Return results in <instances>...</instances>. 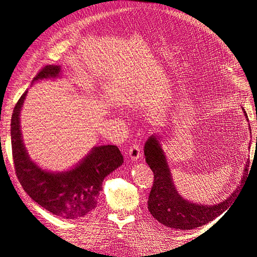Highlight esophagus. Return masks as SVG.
I'll use <instances>...</instances> for the list:
<instances>
[{
    "instance_id": "1",
    "label": "esophagus",
    "mask_w": 257,
    "mask_h": 257,
    "mask_svg": "<svg viewBox=\"0 0 257 257\" xmlns=\"http://www.w3.org/2000/svg\"><path fill=\"white\" fill-rule=\"evenodd\" d=\"M127 154L130 155L131 160L133 161V162H135V161L141 159V157H142V154H141V148H139L137 145H134L133 147L130 148V150H128V153H127Z\"/></svg>"
}]
</instances>
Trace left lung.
I'll list each match as a JSON object with an SVG mask.
<instances>
[{
  "instance_id": "1",
  "label": "left lung",
  "mask_w": 257,
  "mask_h": 257,
  "mask_svg": "<svg viewBox=\"0 0 257 257\" xmlns=\"http://www.w3.org/2000/svg\"><path fill=\"white\" fill-rule=\"evenodd\" d=\"M242 110L246 121H248L243 108ZM248 130L251 132L250 127ZM144 153L147 164L154 174L153 186L148 199V209L155 220L174 229H194L220 216L228 208L231 201H234L235 197H237L240 186H242L248 173V160H246L242 178L236 190L230 194V196L220 201L219 204L206 205L193 203L178 193L159 135L153 134L147 139Z\"/></svg>"
}]
</instances>
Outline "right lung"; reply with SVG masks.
I'll use <instances>...</instances> for the list:
<instances>
[{
	"mask_svg": "<svg viewBox=\"0 0 257 257\" xmlns=\"http://www.w3.org/2000/svg\"><path fill=\"white\" fill-rule=\"evenodd\" d=\"M60 77V65H47L34 77L31 85ZM27 93L15 106L11 123L18 180L28 195L47 211L63 219H82L96 208L104 179L122 165L123 155L116 146L102 145L93 147L83 159L66 170L52 172L38 166L30 158L21 132L20 114Z\"/></svg>",
	"mask_w": 257,
	"mask_h": 257,
	"instance_id": "obj_1",
	"label": "right lung"
}]
</instances>
